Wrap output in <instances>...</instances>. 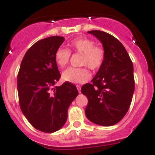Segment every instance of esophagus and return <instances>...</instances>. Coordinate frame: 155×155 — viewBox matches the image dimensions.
<instances>
[{"instance_id":"obj_1","label":"esophagus","mask_w":155,"mask_h":155,"mask_svg":"<svg viewBox=\"0 0 155 155\" xmlns=\"http://www.w3.org/2000/svg\"><path fill=\"white\" fill-rule=\"evenodd\" d=\"M76 87H77V89L78 90L79 93H80V92H81V86H80V85H77Z\"/></svg>"}]
</instances>
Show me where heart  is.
<instances>
[{
  "label": "heart",
  "instance_id": "1",
  "mask_svg": "<svg viewBox=\"0 0 155 155\" xmlns=\"http://www.w3.org/2000/svg\"><path fill=\"white\" fill-rule=\"evenodd\" d=\"M69 50L59 48L55 53V61L61 68H64L71 58V52L81 54V65L86 66L91 71L99 69L105 59V50L102 47L94 46V42L86 37H78L68 43ZM62 78L65 81L80 84L84 83L90 78V74L86 68H70L64 71Z\"/></svg>",
  "mask_w": 155,
  "mask_h": 155
}]
</instances>
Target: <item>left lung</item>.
<instances>
[{
    "label": "left lung",
    "instance_id": "1",
    "mask_svg": "<svg viewBox=\"0 0 155 155\" xmlns=\"http://www.w3.org/2000/svg\"><path fill=\"white\" fill-rule=\"evenodd\" d=\"M102 43L103 64L91 83L81 87L87 98L85 115L100 126H113L127 114L134 92V66L124 45L110 34L99 30L87 31Z\"/></svg>",
    "mask_w": 155,
    "mask_h": 155
}]
</instances>
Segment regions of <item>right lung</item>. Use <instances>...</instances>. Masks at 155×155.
Returning <instances> with one entry per match:
<instances>
[{
    "label": "right lung",
    "instance_id": "add662e5",
    "mask_svg": "<svg viewBox=\"0 0 155 155\" xmlns=\"http://www.w3.org/2000/svg\"><path fill=\"white\" fill-rule=\"evenodd\" d=\"M64 41L56 35L35 42L25 54L18 74L21 112L34 128L44 133L55 132L65 124L68 108L78 94L70 82L55 86L61 74L54 56Z\"/></svg>",
    "mask_w": 155,
    "mask_h": 155
}]
</instances>
